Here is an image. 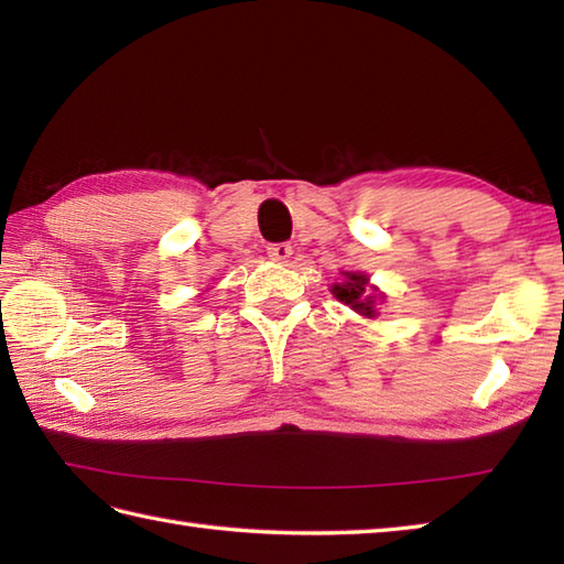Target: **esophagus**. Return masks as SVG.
Here are the masks:
<instances>
[{
    "mask_svg": "<svg viewBox=\"0 0 564 564\" xmlns=\"http://www.w3.org/2000/svg\"><path fill=\"white\" fill-rule=\"evenodd\" d=\"M267 254H269L273 261H289L291 254H293V247L285 245V242H275V245H269V247H267Z\"/></svg>",
    "mask_w": 564,
    "mask_h": 564,
    "instance_id": "34e87169",
    "label": "esophagus"
}]
</instances>
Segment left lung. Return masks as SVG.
<instances>
[{
	"mask_svg": "<svg viewBox=\"0 0 564 564\" xmlns=\"http://www.w3.org/2000/svg\"><path fill=\"white\" fill-rule=\"evenodd\" d=\"M346 275V283L341 285H334V295H337V301H341L344 305H351L356 313H361L366 317H373L376 310H373V295H366V283L368 279L364 273H344Z\"/></svg>",
	"mask_w": 564,
	"mask_h": 564,
	"instance_id": "8db88e82",
	"label": "left lung"
}]
</instances>
